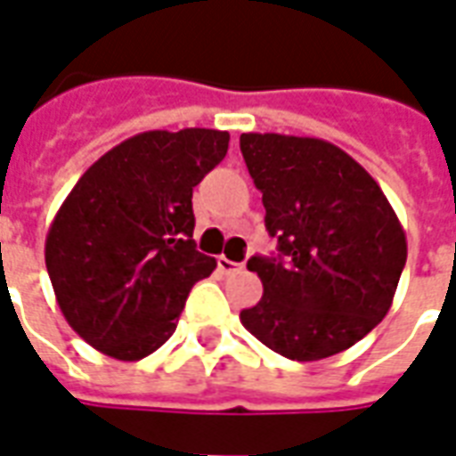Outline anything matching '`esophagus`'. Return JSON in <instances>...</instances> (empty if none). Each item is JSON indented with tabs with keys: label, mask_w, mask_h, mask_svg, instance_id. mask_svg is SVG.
I'll return each mask as SVG.
<instances>
[{
	"label": "esophagus",
	"mask_w": 456,
	"mask_h": 456,
	"mask_svg": "<svg viewBox=\"0 0 456 456\" xmlns=\"http://www.w3.org/2000/svg\"><path fill=\"white\" fill-rule=\"evenodd\" d=\"M238 269H242V262H232L228 260V257H218V272H224V274H232V272H238Z\"/></svg>",
	"instance_id": "34e87169"
}]
</instances>
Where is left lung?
<instances>
[{
  "instance_id": "1",
  "label": "left lung",
  "mask_w": 456,
  "mask_h": 456,
  "mask_svg": "<svg viewBox=\"0 0 456 456\" xmlns=\"http://www.w3.org/2000/svg\"><path fill=\"white\" fill-rule=\"evenodd\" d=\"M277 257L255 255L265 294L240 311L269 350L297 362L347 350L388 314L403 272L405 232L360 162L321 138L242 133Z\"/></svg>"
}]
</instances>
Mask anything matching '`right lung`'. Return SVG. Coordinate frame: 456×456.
<instances>
[{"label":"right lung","instance_id":"right-lung-1","mask_svg":"<svg viewBox=\"0 0 456 456\" xmlns=\"http://www.w3.org/2000/svg\"><path fill=\"white\" fill-rule=\"evenodd\" d=\"M214 128L145 131L96 159L55 214L45 267L69 328L121 362L177 328L189 291L216 269L196 250L194 187L225 158Z\"/></svg>","mask_w":456,"mask_h":456}]
</instances>
